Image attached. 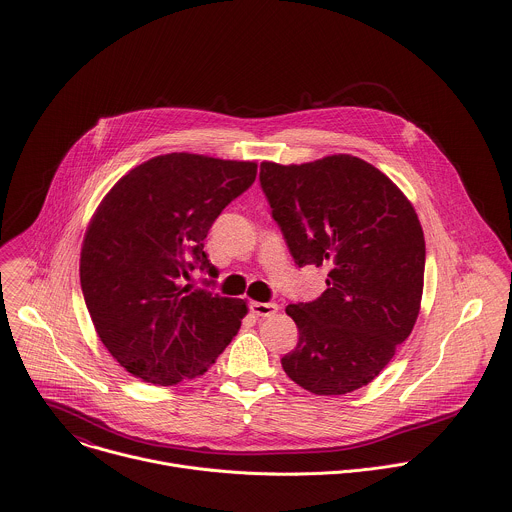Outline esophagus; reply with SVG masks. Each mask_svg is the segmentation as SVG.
<instances>
[{"instance_id":"34e87169","label":"esophagus","mask_w":512,"mask_h":512,"mask_svg":"<svg viewBox=\"0 0 512 512\" xmlns=\"http://www.w3.org/2000/svg\"><path fill=\"white\" fill-rule=\"evenodd\" d=\"M251 311L255 313V315H259V317H273L275 313H277V303H271V301H267V303H261V301H251Z\"/></svg>"}]
</instances>
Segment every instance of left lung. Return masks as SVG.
Returning a JSON list of instances; mask_svg holds the SVG:
<instances>
[{"instance_id": "1", "label": "left lung", "mask_w": 512, "mask_h": 512, "mask_svg": "<svg viewBox=\"0 0 512 512\" xmlns=\"http://www.w3.org/2000/svg\"><path fill=\"white\" fill-rule=\"evenodd\" d=\"M259 183L295 265L329 269L317 299L285 309L299 329L295 350L281 358L285 374L319 396L370 384L420 311L426 245L414 207L350 154L263 162Z\"/></svg>"}]
</instances>
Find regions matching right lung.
<instances>
[{"mask_svg":"<svg viewBox=\"0 0 512 512\" xmlns=\"http://www.w3.org/2000/svg\"><path fill=\"white\" fill-rule=\"evenodd\" d=\"M255 177V162L173 152L132 168L98 207L80 257L84 301L106 350L142 382L203 376L239 331L243 299L183 279L215 271L209 229Z\"/></svg>","mask_w":512,"mask_h":512,"instance_id":"add662e5","label":"right lung"}]
</instances>
